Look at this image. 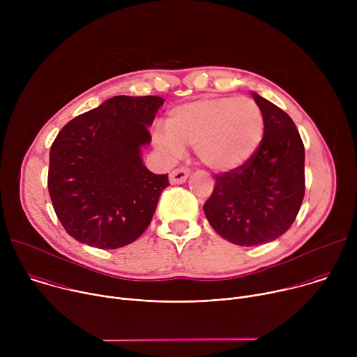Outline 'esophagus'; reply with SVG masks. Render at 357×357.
Here are the masks:
<instances>
[{"mask_svg":"<svg viewBox=\"0 0 357 357\" xmlns=\"http://www.w3.org/2000/svg\"><path fill=\"white\" fill-rule=\"evenodd\" d=\"M189 169L188 168H176V169H174L171 174H169V181H171V183L172 185H176V183H183L186 179H188V176H189Z\"/></svg>","mask_w":357,"mask_h":357,"instance_id":"obj_1","label":"esophagus"}]
</instances>
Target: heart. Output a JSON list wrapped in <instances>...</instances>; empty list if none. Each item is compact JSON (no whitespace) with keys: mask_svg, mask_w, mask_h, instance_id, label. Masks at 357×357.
<instances>
[{"mask_svg":"<svg viewBox=\"0 0 357 357\" xmlns=\"http://www.w3.org/2000/svg\"><path fill=\"white\" fill-rule=\"evenodd\" d=\"M264 117L256 101L236 97H203L175 106L165 130L154 132L157 146L176 155L195 146L197 160L215 172L245 165L260 148Z\"/></svg>","mask_w":357,"mask_h":357,"instance_id":"1","label":"heart"}]
</instances>
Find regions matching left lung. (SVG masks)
Listing matches in <instances>:
<instances>
[{
    "instance_id": "obj_1",
    "label": "left lung",
    "mask_w": 357,
    "mask_h": 357,
    "mask_svg": "<svg viewBox=\"0 0 357 357\" xmlns=\"http://www.w3.org/2000/svg\"><path fill=\"white\" fill-rule=\"evenodd\" d=\"M264 117V135L241 168L216 176L203 211L211 226L237 245H259L282 236L305 195V148L292 119L252 93Z\"/></svg>"
}]
</instances>
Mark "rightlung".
Instances as JSON below:
<instances>
[{"label": "right lung", "instance_id": "right-lung-1", "mask_svg": "<svg viewBox=\"0 0 357 357\" xmlns=\"http://www.w3.org/2000/svg\"><path fill=\"white\" fill-rule=\"evenodd\" d=\"M158 96H114L70 120L49 152L47 189L55 213L75 240L119 248L149 226L168 174H152L141 146L164 105Z\"/></svg>", "mask_w": 357, "mask_h": 357}]
</instances>
